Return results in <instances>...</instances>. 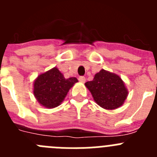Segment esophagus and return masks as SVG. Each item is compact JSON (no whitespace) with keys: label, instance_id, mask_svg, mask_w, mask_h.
I'll return each instance as SVG.
<instances>
[{"label":"esophagus","instance_id":"34e87169","mask_svg":"<svg viewBox=\"0 0 157 157\" xmlns=\"http://www.w3.org/2000/svg\"><path fill=\"white\" fill-rule=\"evenodd\" d=\"M78 80H79L81 82H85L86 78L84 77V76H79V78H78Z\"/></svg>","mask_w":157,"mask_h":157}]
</instances>
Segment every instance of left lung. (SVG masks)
<instances>
[{
  "label": "left lung",
  "mask_w": 157,
  "mask_h": 157,
  "mask_svg": "<svg viewBox=\"0 0 157 157\" xmlns=\"http://www.w3.org/2000/svg\"><path fill=\"white\" fill-rule=\"evenodd\" d=\"M94 101L105 109L121 106L127 97V90L121 78L107 71H100L93 81L85 83Z\"/></svg>",
  "instance_id": "obj_1"
}]
</instances>
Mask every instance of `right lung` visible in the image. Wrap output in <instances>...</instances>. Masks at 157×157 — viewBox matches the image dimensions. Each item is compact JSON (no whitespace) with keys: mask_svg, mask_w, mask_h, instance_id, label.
<instances>
[{"mask_svg":"<svg viewBox=\"0 0 157 157\" xmlns=\"http://www.w3.org/2000/svg\"><path fill=\"white\" fill-rule=\"evenodd\" d=\"M76 78H65L56 67L40 75L34 82V94L40 104L46 108L60 105L71 87L77 82Z\"/></svg>","mask_w":157,"mask_h":157,"instance_id":"right-lung-1","label":"right lung"}]
</instances>
